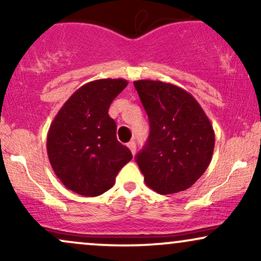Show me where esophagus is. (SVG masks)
<instances>
[{"label":"esophagus","instance_id":"esophagus-1","mask_svg":"<svg viewBox=\"0 0 261 261\" xmlns=\"http://www.w3.org/2000/svg\"><path fill=\"white\" fill-rule=\"evenodd\" d=\"M127 147L130 148V151H131V153H133L134 155L136 154V143L134 142V141H130V142L127 143Z\"/></svg>","mask_w":261,"mask_h":261}]
</instances>
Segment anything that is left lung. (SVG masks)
Masks as SVG:
<instances>
[{
  "instance_id": "8db88e82",
  "label": "left lung",
  "mask_w": 261,
  "mask_h": 261,
  "mask_svg": "<svg viewBox=\"0 0 261 261\" xmlns=\"http://www.w3.org/2000/svg\"><path fill=\"white\" fill-rule=\"evenodd\" d=\"M134 86L149 121L147 143L136 155L146 185L162 195L187 190L211 162V122L180 87L151 80L135 81Z\"/></svg>"
}]
</instances>
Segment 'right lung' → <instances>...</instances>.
I'll return each mask as SVG.
<instances>
[{
	"instance_id": "1",
	"label": "right lung",
	"mask_w": 261,
	"mask_h": 261,
	"mask_svg": "<svg viewBox=\"0 0 261 261\" xmlns=\"http://www.w3.org/2000/svg\"><path fill=\"white\" fill-rule=\"evenodd\" d=\"M126 86L122 79L86 83L66 100L50 125L46 139L50 164L73 193L101 195L133 160L130 149L116 140V124L108 114Z\"/></svg>"
}]
</instances>
